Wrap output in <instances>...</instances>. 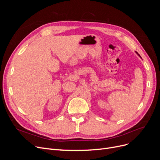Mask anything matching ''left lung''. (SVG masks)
Listing matches in <instances>:
<instances>
[{
	"instance_id": "8db88e82",
	"label": "left lung",
	"mask_w": 160,
	"mask_h": 160,
	"mask_svg": "<svg viewBox=\"0 0 160 160\" xmlns=\"http://www.w3.org/2000/svg\"><path fill=\"white\" fill-rule=\"evenodd\" d=\"M136 53H137V54H138V55H139V56H140V55H139V54H138V52H136Z\"/></svg>"
}]
</instances>
